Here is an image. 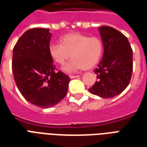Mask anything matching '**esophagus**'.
I'll return each mask as SVG.
<instances>
[{"label": "esophagus", "mask_w": 147, "mask_h": 147, "mask_svg": "<svg viewBox=\"0 0 147 147\" xmlns=\"http://www.w3.org/2000/svg\"><path fill=\"white\" fill-rule=\"evenodd\" d=\"M71 79H75V78H77V77H79V76H69Z\"/></svg>", "instance_id": "obj_1"}]
</instances>
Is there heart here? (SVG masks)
Instances as JSON below:
<instances>
[{"label": "heart", "instance_id": "1", "mask_svg": "<svg viewBox=\"0 0 147 147\" xmlns=\"http://www.w3.org/2000/svg\"><path fill=\"white\" fill-rule=\"evenodd\" d=\"M61 44L54 43L49 47L53 61L63 64L71 57L72 59L63 66L65 72H75L80 69H90L94 67L102 57L103 43L98 37H89L80 33H72L61 37Z\"/></svg>", "mask_w": 147, "mask_h": 147}]
</instances>
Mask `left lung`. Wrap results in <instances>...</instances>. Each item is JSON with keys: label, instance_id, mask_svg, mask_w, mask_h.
<instances>
[{"label": "left lung", "instance_id": "obj_1", "mask_svg": "<svg viewBox=\"0 0 147 147\" xmlns=\"http://www.w3.org/2000/svg\"><path fill=\"white\" fill-rule=\"evenodd\" d=\"M104 46L102 61L94 69L98 81L90 88L93 94L109 98L128 86L133 68L132 49L128 39L113 27L98 28Z\"/></svg>", "mask_w": 147, "mask_h": 147}]
</instances>
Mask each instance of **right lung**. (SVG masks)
<instances>
[{"label":"right lung","mask_w":147,"mask_h":147,"mask_svg":"<svg viewBox=\"0 0 147 147\" xmlns=\"http://www.w3.org/2000/svg\"><path fill=\"white\" fill-rule=\"evenodd\" d=\"M51 33L33 28L20 38L13 48L12 72L18 89L27 101L40 108H49L66 96L70 78L55 65L49 47Z\"/></svg>","instance_id":"add662e5"}]
</instances>
